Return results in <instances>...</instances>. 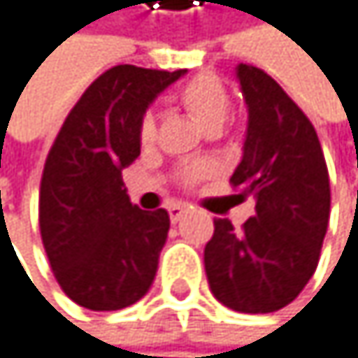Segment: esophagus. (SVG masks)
Masks as SVG:
<instances>
[{
	"instance_id": "esophagus-1",
	"label": "esophagus",
	"mask_w": 358,
	"mask_h": 358,
	"mask_svg": "<svg viewBox=\"0 0 358 358\" xmlns=\"http://www.w3.org/2000/svg\"><path fill=\"white\" fill-rule=\"evenodd\" d=\"M189 212V208L187 206H182V203H173L171 208H169V218H171V222L176 224V222H180L182 220V216Z\"/></svg>"
}]
</instances>
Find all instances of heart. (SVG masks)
I'll return each instance as SVG.
<instances>
[{
	"mask_svg": "<svg viewBox=\"0 0 358 358\" xmlns=\"http://www.w3.org/2000/svg\"><path fill=\"white\" fill-rule=\"evenodd\" d=\"M178 101L180 106L203 127L206 131H218L229 114V95L224 87L214 76H195L180 91H178ZM138 138L142 146H150L157 140V116L155 112H144L138 127ZM210 176V167L195 163L185 167L182 182L195 185Z\"/></svg>",
	"mask_w": 358,
	"mask_h": 358,
	"instance_id": "heart-1",
	"label": "heart"
}]
</instances>
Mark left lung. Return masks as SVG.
I'll return each mask as SVG.
<instances>
[{"label": "left lung", "instance_id": "obj_1", "mask_svg": "<svg viewBox=\"0 0 358 358\" xmlns=\"http://www.w3.org/2000/svg\"><path fill=\"white\" fill-rule=\"evenodd\" d=\"M236 76L248 127L231 185L238 201L255 199V216L240 231L216 218L203 263L222 306L267 314L289 306L316 271L329 224V171L312 122L285 89L246 63Z\"/></svg>", "mask_w": 358, "mask_h": 358}]
</instances>
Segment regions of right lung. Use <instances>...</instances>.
<instances>
[{
  "label": "right lung",
  "mask_w": 358,
  "mask_h": 358,
  "mask_svg": "<svg viewBox=\"0 0 358 358\" xmlns=\"http://www.w3.org/2000/svg\"><path fill=\"white\" fill-rule=\"evenodd\" d=\"M185 69L116 65L67 114L46 157L40 231L63 293L95 312L140 301L155 280L169 214L129 201L122 169L140 157L138 127Z\"/></svg>",
  "instance_id": "obj_1"
}]
</instances>
